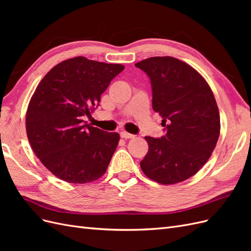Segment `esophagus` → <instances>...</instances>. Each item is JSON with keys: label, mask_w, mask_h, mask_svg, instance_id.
I'll use <instances>...</instances> for the list:
<instances>
[{"label": "esophagus", "mask_w": 251, "mask_h": 251, "mask_svg": "<svg viewBox=\"0 0 251 251\" xmlns=\"http://www.w3.org/2000/svg\"><path fill=\"white\" fill-rule=\"evenodd\" d=\"M120 137L121 138H125V139H131V138L135 137V135L130 134V133H127V132H121L120 133Z\"/></svg>", "instance_id": "obj_1"}]
</instances>
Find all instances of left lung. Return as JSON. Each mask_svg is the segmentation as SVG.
Wrapping results in <instances>:
<instances>
[{"instance_id":"1","label":"left lung","mask_w":251,"mask_h":251,"mask_svg":"<svg viewBox=\"0 0 251 251\" xmlns=\"http://www.w3.org/2000/svg\"><path fill=\"white\" fill-rule=\"evenodd\" d=\"M135 66L151 79L153 110L166 131L161 138L147 136L140 168L158 183H179L198 173L216 148L221 126L214 93L198 71L178 58L154 56Z\"/></svg>"}]
</instances>
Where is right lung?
I'll list each match as a JSON object with an SVG mask.
<instances>
[{"mask_svg":"<svg viewBox=\"0 0 251 251\" xmlns=\"http://www.w3.org/2000/svg\"><path fill=\"white\" fill-rule=\"evenodd\" d=\"M125 69L77 56L45 75L29 101L26 132L34 154L56 176L82 184L100 179L115 151L118 133L83 124L111 80Z\"/></svg>","mask_w":251,"mask_h":251,"instance_id":"add662e5","label":"right lung"}]
</instances>
